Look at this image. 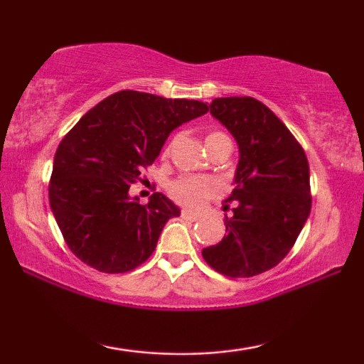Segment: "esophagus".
Listing matches in <instances>:
<instances>
[{
    "instance_id": "obj_1",
    "label": "esophagus",
    "mask_w": 364,
    "mask_h": 364,
    "mask_svg": "<svg viewBox=\"0 0 364 364\" xmlns=\"http://www.w3.org/2000/svg\"><path fill=\"white\" fill-rule=\"evenodd\" d=\"M181 215H182L183 220H191V222H196V220H198V215H197V213H193V212H191V210H187V208H183Z\"/></svg>"
}]
</instances>
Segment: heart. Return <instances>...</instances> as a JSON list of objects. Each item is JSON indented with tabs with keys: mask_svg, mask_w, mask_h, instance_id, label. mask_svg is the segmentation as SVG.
Here are the masks:
<instances>
[{
	"mask_svg": "<svg viewBox=\"0 0 364 364\" xmlns=\"http://www.w3.org/2000/svg\"><path fill=\"white\" fill-rule=\"evenodd\" d=\"M222 141H230V139H228L223 132H210L205 137V146L208 147L212 146V144ZM213 191H215L213 182L202 177L191 176L177 178V181H173L171 186H168V193H171L173 200H177L178 203H182V205L191 208L200 207L202 203L212 196Z\"/></svg>",
	"mask_w": 364,
	"mask_h": 364,
	"instance_id": "b5f03b06",
	"label": "heart"
}]
</instances>
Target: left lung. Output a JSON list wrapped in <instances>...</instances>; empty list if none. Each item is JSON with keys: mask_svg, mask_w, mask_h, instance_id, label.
I'll return each mask as SVG.
<instances>
[{"mask_svg": "<svg viewBox=\"0 0 364 364\" xmlns=\"http://www.w3.org/2000/svg\"><path fill=\"white\" fill-rule=\"evenodd\" d=\"M210 114L235 139L240 157L227 198L235 202L233 215H225L227 235L202 255L222 275L255 277L287 257L310 215L308 159L285 124L257 99L217 97Z\"/></svg>", "mask_w": 364, "mask_h": 364, "instance_id": "1", "label": "left lung"}]
</instances>
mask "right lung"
Wrapping results in <instances>:
<instances>
[{
    "instance_id": "obj_1",
    "label": "right lung",
    "mask_w": 364,
    "mask_h": 364,
    "mask_svg": "<svg viewBox=\"0 0 364 364\" xmlns=\"http://www.w3.org/2000/svg\"><path fill=\"white\" fill-rule=\"evenodd\" d=\"M207 112L200 101L119 91L64 136L53 162L49 205L79 260L104 273H126L152 255L164 225L181 208L161 192L142 205L129 188L173 129Z\"/></svg>"
}]
</instances>
